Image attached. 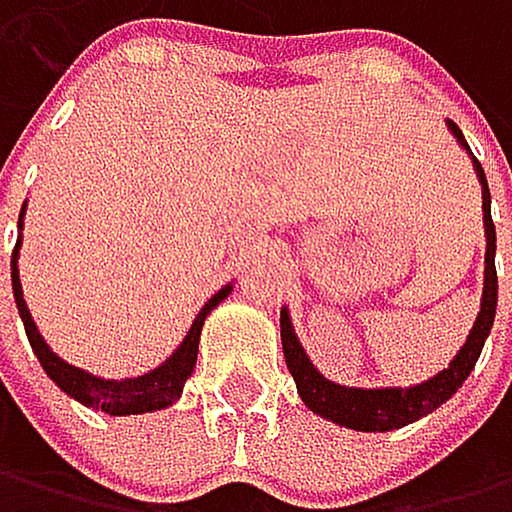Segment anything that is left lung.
I'll return each instance as SVG.
<instances>
[{
	"label": "left lung",
	"mask_w": 512,
	"mask_h": 512,
	"mask_svg": "<svg viewBox=\"0 0 512 512\" xmlns=\"http://www.w3.org/2000/svg\"><path fill=\"white\" fill-rule=\"evenodd\" d=\"M447 128L453 131V138L459 141L469 157L472 150L453 122H447ZM475 176L482 182V210H485V292H482V311H478L475 327L469 330L463 349L456 352V359L450 362V368L437 371L431 381L415 384V387H340L327 381V377L311 365V359L305 355L299 336L292 330L289 311H280V336H283V355H286V368L295 377V387H299L302 403L318 412L321 418L333 425H346L352 431H393L412 425L418 418H425L428 412H434L437 406H444L450 396L463 387V381L472 374L478 355H482V346L488 340V333L494 327V311H497V270H494V251H497V232L491 223V191H488V179L485 169L472 157Z\"/></svg>",
	"instance_id": "obj_1"
}]
</instances>
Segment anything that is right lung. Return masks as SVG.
<instances>
[{
	"label": "right lung",
	"instance_id": "obj_1",
	"mask_svg": "<svg viewBox=\"0 0 512 512\" xmlns=\"http://www.w3.org/2000/svg\"><path fill=\"white\" fill-rule=\"evenodd\" d=\"M27 207V204H24ZM24 207H21V217H18V226L24 223ZM18 248H21V239L12 251V289H15V305H18V314L24 321V330H27V340H30V349L40 359L43 371L53 377V381L68 393L75 396L78 403L90 406V409H100V412H109V415H141V412H153V409H166L172 406L182 396V387L194 371V362H198V343H201V327H204V318L217 308L226 295L232 292V283L223 286L213 299L198 311V318H194L188 336L182 340V346L169 355V359L153 368L141 377H125V381H106V377H97V374H87L75 365L62 362L59 355L46 346V340L40 336L34 318H30L27 311V302H24V292H21V280H18Z\"/></svg>",
	"mask_w": 512,
	"mask_h": 512
}]
</instances>
